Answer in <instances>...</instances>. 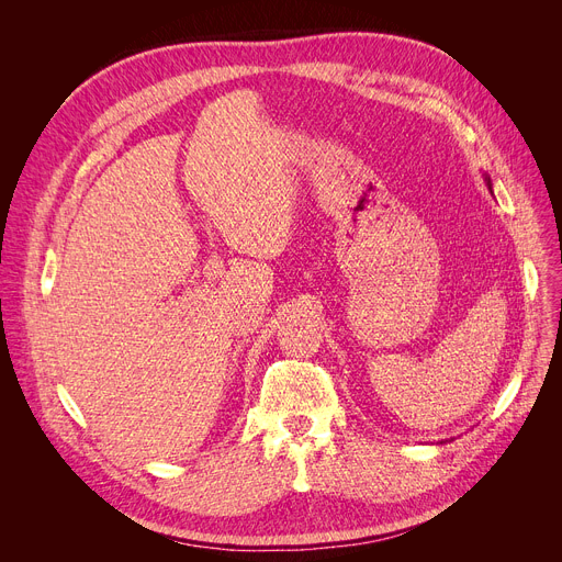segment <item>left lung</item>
<instances>
[{
	"label": "left lung",
	"mask_w": 562,
	"mask_h": 562,
	"mask_svg": "<svg viewBox=\"0 0 562 562\" xmlns=\"http://www.w3.org/2000/svg\"><path fill=\"white\" fill-rule=\"evenodd\" d=\"M485 182H487V187H490V191H492V182H490V177H485Z\"/></svg>",
	"instance_id": "left-lung-1"
}]
</instances>
